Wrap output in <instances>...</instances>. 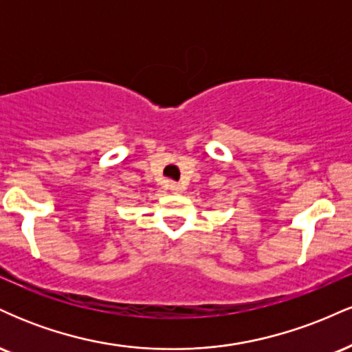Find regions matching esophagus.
<instances>
[{
  "label": "esophagus",
  "instance_id": "obj_1",
  "mask_svg": "<svg viewBox=\"0 0 352 352\" xmlns=\"http://www.w3.org/2000/svg\"><path fill=\"white\" fill-rule=\"evenodd\" d=\"M168 188H170V192H173V193L180 192V185L179 184H170V185H168Z\"/></svg>",
  "mask_w": 352,
  "mask_h": 352
}]
</instances>
